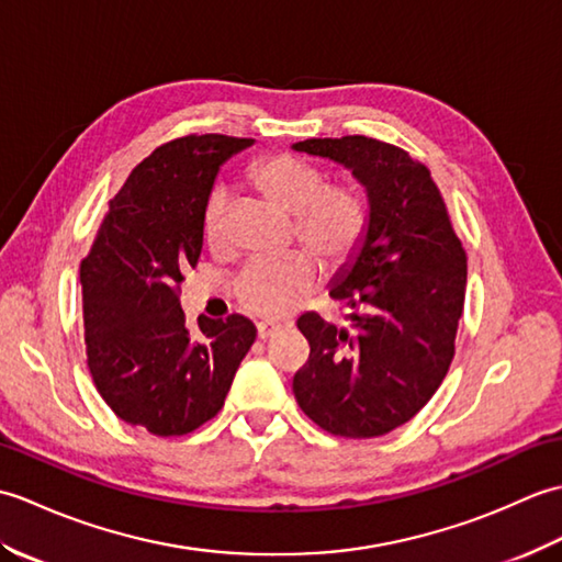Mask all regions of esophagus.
I'll return each instance as SVG.
<instances>
[{
    "label": "esophagus",
    "instance_id": "34e87169",
    "mask_svg": "<svg viewBox=\"0 0 562 562\" xmlns=\"http://www.w3.org/2000/svg\"><path fill=\"white\" fill-rule=\"evenodd\" d=\"M278 330H280V326L272 324V321H260V324H258V338L260 340H268L272 333H278Z\"/></svg>",
    "mask_w": 562,
    "mask_h": 562
}]
</instances>
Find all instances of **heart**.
<instances>
[{
	"mask_svg": "<svg viewBox=\"0 0 562 562\" xmlns=\"http://www.w3.org/2000/svg\"><path fill=\"white\" fill-rule=\"evenodd\" d=\"M250 183L274 207L294 214V234L330 266L342 262L360 244L367 205L355 186H326L316 166L294 154H270L248 171ZM202 234L210 248L226 241V193L214 188L202 212ZM318 262L308 250L256 258L238 272L234 294L238 304L260 316L288 312L296 294L312 288Z\"/></svg>",
	"mask_w": 562,
	"mask_h": 562,
	"instance_id": "b5f03b06",
	"label": "heart"
}]
</instances>
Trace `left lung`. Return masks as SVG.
I'll return each instance as SVG.
<instances>
[{"label": "left lung", "mask_w": 562, "mask_h": 562, "mask_svg": "<svg viewBox=\"0 0 562 562\" xmlns=\"http://www.w3.org/2000/svg\"><path fill=\"white\" fill-rule=\"evenodd\" d=\"M292 149L345 166L369 202L360 244L328 292L348 308V326L318 314L296 321L312 352L294 374V398L330 435H386L408 423L449 372L465 250L427 166L408 151L362 135L304 139Z\"/></svg>", "instance_id": "obj_1"}]
</instances>
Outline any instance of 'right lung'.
<instances>
[{
  "label": "right lung",
  "mask_w": 562,
  "mask_h": 562,
  "mask_svg": "<svg viewBox=\"0 0 562 562\" xmlns=\"http://www.w3.org/2000/svg\"><path fill=\"white\" fill-rule=\"evenodd\" d=\"M254 139L188 135L154 149L111 202L79 266L83 336L101 398L151 435H188L222 411L256 340L246 316L186 328L183 272L202 250V212L220 166Z\"/></svg>",
  "instance_id": "1"
}]
</instances>
